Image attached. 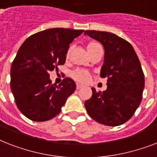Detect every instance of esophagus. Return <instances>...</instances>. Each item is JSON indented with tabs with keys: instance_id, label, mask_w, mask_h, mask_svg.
<instances>
[{
	"instance_id": "34e87169",
	"label": "esophagus",
	"mask_w": 157,
	"mask_h": 157,
	"mask_svg": "<svg viewBox=\"0 0 157 157\" xmlns=\"http://www.w3.org/2000/svg\"><path fill=\"white\" fill-rule=\"evenodd\" d=\"M82 87H83V85H81V84H79V83L76 84V89H77V90L82 88Z\"/></svg>"
}]
</instances>
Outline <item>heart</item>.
Here are the masks:
<instances>
[{"label":"heart","mask_w":157,"mask_h":157,"mask_svg":"<svg viewBox=\"0 0 157 157\" xmlns=\"http://www.w3.org/2000/svg\"><path fill=\"white\" fill-rule=\"evenodd\" d=\"M99 46V44L95 41H91V42L88 43L87 45V50H91L94 49V48ZM71 50V48H69L68 51H67V56H68L69 52ZM72 76L74 78L76 79V81H81V82H86L90 79V73L89 71H86V70H82V69H76V71H74L72 72Z\"/></svg>","instance_id":"b5f03b06"}]
</instances>
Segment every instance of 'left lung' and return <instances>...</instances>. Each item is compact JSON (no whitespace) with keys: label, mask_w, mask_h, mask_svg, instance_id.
Segmentation results:
<instances>
[{"label":"left lung","mask_w":157,"mask_h":157,"mask_svg":"<svg viewBox=\"0 0 157 157\" xmlns=\"http://www.w3.org/2000/svg\"><path fill=\"white\" fill-rule=\"evenodd\" d=\"M85 36L98 40L104 48L100 76L107 78V90L97 92L85 102L89 116L100 124L117 126L125 123L141 103L144 74L130 43L113 33L85 31Z\"/></svg>","instance_id":"1"}]
</instances>
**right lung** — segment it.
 I'll use <instances>...</instances> for the list:
<instances>
[{"mask_svg": "<svg viewBox=\"0 0 157 157\" xmlns=\"http://www.w3.org/2000/svg\"><path fill=\"white\" fill-rule=\"evenodd\" d=\"M84 30L50 28L31 36L22 44L10 69V88L17 107L33 121H45L61 112L76 83L65 78L57 86L49 72L63 65L69 45Z\"/></svg>", "mask_w": 157, "mask_h": 157, "instance_id": "obj_1", "label": "right lung"}]
</instances>
